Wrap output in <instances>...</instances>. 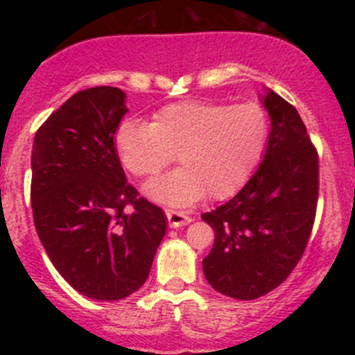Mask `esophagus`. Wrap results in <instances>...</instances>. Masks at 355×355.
Masks as SVG:
<instances>
[{
  "mask_svg": "<svg viewBox=\"0 0 355 355\" xmlns=\"http://www.w3.org/2000/svg\"><path fill=\"white\" fill-rule=\"evenodd\" d=\"M165 215L168 218L170 227H182V225H189L191 222V217L185 214L182 210H173V209H165Z\"/></svg>",
  "mask_w": 355,
  "mask_h": 355,
  "instance_id": "esophagus-1",
  "label": "esophagus"
}]
</instances>
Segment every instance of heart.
<instances>
[{
  "label": "heart",
  "mask_w": 355,
  "mask_h": 355,
  "mask_svg": "<svg viewBox=\"0 0 355 355\" xmlns=\"http://www.w3.org/2000/svg\"><path fill=\"white\" fill-rule=\"evenodd\" d=\"M268 144L262 105L182 101L166 105L152 123L126 120L115 145L133 177L150 178L175 160L180 168L148 183L146 193L170 205H190L209 193L227 198L248 180Z\"/></svg>",
  "instance_id": "b5f03b06"
}]
</instances>
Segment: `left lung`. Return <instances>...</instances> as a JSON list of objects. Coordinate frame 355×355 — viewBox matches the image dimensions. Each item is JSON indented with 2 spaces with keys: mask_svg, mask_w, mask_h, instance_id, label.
<instances>
[{
  "mask_svg": "<svg viewBox=\"0 0 355 355\" xmlns=\"http://www.w3.org/2000/svg\"><path fill=\"white\" fill-rule=\"evenodd\" d=\"M267 152L257 172L229 202L202 218L215 230L203 274L215 291L239 300L268 294L302 259L319 200V155L294 105L275 92Z\"/></svg>",
  "mask_w": 355,
  "mask_h": 355,
  "instance_id": "1",
  "label": "left lung"
}]
</instances>
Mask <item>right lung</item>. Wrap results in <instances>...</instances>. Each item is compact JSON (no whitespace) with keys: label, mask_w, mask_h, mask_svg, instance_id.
Instances as JSON below:
<instances>
[{"label":"right lung","mask_w":355,"mask_h":355,"mask_svg":"<svg viewBox=\"0 0 355 355\" xmlns=\"http://www.w3.org/2000/svg\"><path fill=\"white\" fill-rule=\"evenodd\" d=\"M126 113L115 87L81 89L35 135L31 209L61 277L95 300H120L150 274L166 217L126 182L115 133Z\"/></svg>","instance_id":"add662e5"}]
</instances>
